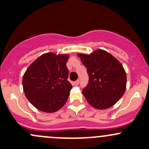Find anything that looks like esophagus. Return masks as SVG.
Here are the masks:
<instances>
[{"label":"esophagus","instance_id":"34e87169","mask_svg":"<svg viewBox=\"0 0 149 149\" xmlns=\"http://www.w3.org/2000/svg\"><path fill=\"white\" fill-rule=\"evenodd\" d=\"M73 84H74L75 86H78L79 84V80H76L74 82H73Z\"/></svg>","mask_w":149,"mask_h":149}]
</instances>
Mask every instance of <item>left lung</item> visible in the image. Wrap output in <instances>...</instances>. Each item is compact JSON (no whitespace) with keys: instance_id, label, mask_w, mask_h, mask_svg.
<instances>
[{"instance_id":"left-lung-1","label":"left lung","mask_w":149,"mask_h":149,"mask_svg":"<svg viewBox=\"0 0 149 149\" xmlns=\"http://www.w3.org/2000/svg\"><path fill=\"white\" fill-rule=\"evenodd\" d=\"M88 75L82 93L88 104L99 109L113 106L124 94L126 73L120 63L102 49L91 55L79 54Z\"/></svg>"}]
</instances>
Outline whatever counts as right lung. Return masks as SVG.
Instances as JSON below:
<instances>
[{
  "mask_svg": "<svg viewBox=\"0 0 149 149\" xmlns=\"http://www.w3.org/2000/svg\"><path fill=\"white\" fill-rule=\"evenodd\" d=\"M68 55L43 54L32 63L23 76L24 91L39 110L54 112L65 104L72 85L68 81Z\"/></svg>",
  "mask_w": 149,
  "mask_h": 149,
  "instance_id": "obj_1",
  "label": "right lung"
}]
</instances>
